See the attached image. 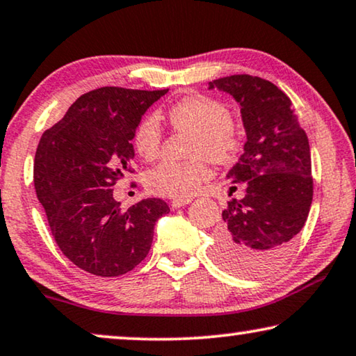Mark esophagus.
<instances>
[{
  "mask_svg": "<svg viewBox=\"0 0 356 356\" xmlns=\"http://www.w3.org/2000/svg\"><path fill=\"white\" fill-rule=\"evenodd\" d=\"M192 200L190 198H174L171 202V208L176 209V208H180V207H185V204H188Z\"/></svg>",
  "mask_w": 356,
  "mask_h": 356,
  "instance_id": "obj_1",
  "label": "esophagus"
}]
</instances>
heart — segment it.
<instances>
[{
	"label": "heart",
	"instance_id": "obj_1",
	"mask_svg": "<svg viewBox=\"0 0 356 356\" xmlns=\"http://www.w3.org/2000/svg\"><path fill=\"white\" fill-rule=\"evenodd\" d=\"M169 121L177 130L192 132L187 161H164L149 169L145 177L153 193L187 198L200 190L209 179L207 156L214 163H226L238 148V134L232 124L230 111L222 103L192 95L180 99L169 109ZM135 149L147 161L158 156L161 148V127L158 119L149 116L140 124L134 137Z\"/></svg>",
	"mask_w": 356,
	"mask_h": 356
}]
</instances>
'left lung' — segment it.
<instances>
[{
    "label": "left lung",
    "mask_w": 356,
    "mask_h": 356,
    "mask_svg": "<svg viewBox=\"0 0 356 356\" xmlns=\"http://www.w3.org/2000/svg\"><path fill=\"white\" fill-rule=\"evenodd\" d=\"M208 88L238 103L247 135L227 174L230 190L242 185L245 195L222 211L214 258L237 276H263L284 261L307 222L313 200L308 137L290 98L269 80L240 74L213 80Z\"/></svg>",
    "instance_id": "1"
}]
</instances>
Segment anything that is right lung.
<instances>
[{"label": "right lung", "instance_id": "add662e5", "mask_svg": "<svg viewBox=\"0 0 356 356\" xmlns=\"http://www.w3.org/2000/svg\"><path fill=\"white\" fill-rule=\"evenodd\" d=\"M168 90L102 87L82 95L40 138L33 164L38 202L64 257L102 277L122 276L142 263L154 224L169 213L159 198L127 211L113 185L130 171L142 116Z\"/></svg>", "mask_w": 356, "mask_h": 356}]
</instances>
